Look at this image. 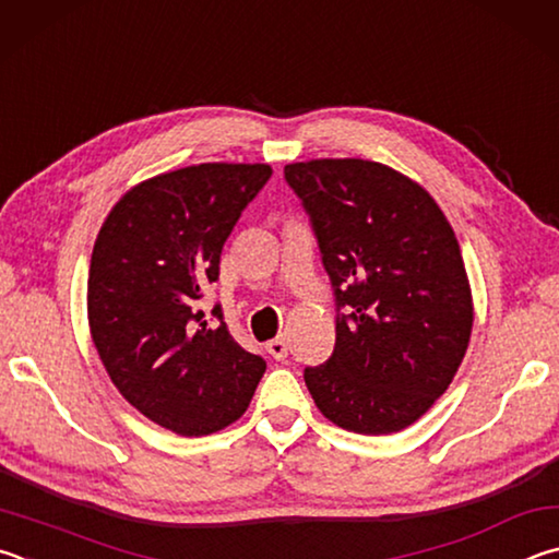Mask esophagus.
<instances>
[{"label": "esophagus", "instance_id": "1", "mask_svg": "<svg viewBox=\"0 0 559 559\" xmlns=\"http://www.w3.org/2000/svg\"><path fill=\"white\" fill-rule=\"evenodd\" d=\"M267 354L274 358V360H285L287 358V350H289V346H287V338L285 336H277V338H272L267 346Z\"/></svg>", "mask_w": 559, "mask_h": 559}]
</instances>
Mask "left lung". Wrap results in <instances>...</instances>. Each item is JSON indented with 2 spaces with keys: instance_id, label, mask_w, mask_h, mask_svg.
I'll list each match as a JSON object with an SVG mask.
<instances>
[{
  "instance_id": "1",
  "label": "left lung",
  "mask_w": 559,
  "mask_h": 559,
  "mask_svg": "<svg viewBox=\"0 0 559 559\" xmlns=\"http://www.w3.org/2000/svg\"><path fill=\"white\" fill-rule=\"evenodd\" d=\"M314 223L338 307L336 348L305 383L319 413L358 435L417 423L452 385L474 299L462 250L425 186L370 159L285 166Z\"/></svg>"
}]
</instances>
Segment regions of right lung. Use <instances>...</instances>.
Returning <instances> with one entry per match:
<instances>
[{
  "mask_svg": "<svg viewBox=\"0 0 559 559\" xmlns=\"http://www.w3.org/2000/svg\"><path fill=\"white\" fill-rule=\"evenodd\" d=\"M272 176L209 162L132 186L107 213L87 272V324L107 376L169 432L205 437L248 409L264 360L195 305L218 280L223 242ZM221 319V307L213 309Z\"/></svg>",
  "mask_w": 559,
  "mask_h": 559,
  "instance_id": "right-lung-1",
  "label": "right lung"
}]
</instances>
